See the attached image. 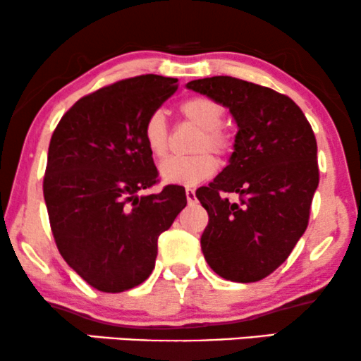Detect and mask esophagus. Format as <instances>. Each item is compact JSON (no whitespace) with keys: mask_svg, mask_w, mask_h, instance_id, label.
<instances>
[{"mask_svg":"<svg viewBox=\"0 0 361 361\" xmlns=\"http://www.w3.org/2000/svg\"><path fill=\"white\" fill-rule=\"evenodd\" d=\"M185 197H188L189 204H195V201H197V199H195V190L192 188L185 189Z\"/></svg>","mask_w":361,"mask_h":361,"instance_id":"1","label":"esophagus"}]
</instances>
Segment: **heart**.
Listing matches in <instances>:
<instances>
[{
	"label": "heart",
	"mask_w": 361,
	"mask_h": 361,
	"mask_svg": "<svg viewBox=\"0 0 361 361\" xmlns=\"http://www.w3.org/2000/svg\"><path fill=\"white\" fill-rule=\"evenodd\" d=\"M182 117L201 128V135L195 139L194 150L197 154L189 157L167 159L160 166V176L169 184L194 185L209 179L216 172V159L209 152L224 157L233 150L234 140L231 133L221 126L224 109L219 102L209 97H192L179 106ZM169 122L162 110H154L145 118L142 127V139L155 159H164L169 152Z\"/></svg>",
	"instance_id": "1"
}]
</instances>
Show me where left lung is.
I'll list each match as a JSON object with an SVG mask.
<instances>
[{
	"label": "left lung",
	"mask_w": 361,
	"mask_h": 361,
	"mask_svg": "<svg viewBox=\"0 0 361 361\" xmlns=\"http://www.w3.org/2000/svg\"><path fill=\"white\" fill-rule=\"evenodd\" d=\"M188 88L228 106L239 127L229 166L195 192L209 214L204 257L221 278L259 281L308 228L319 182L313 128L295 102L268 87L211 77Z\"/></svg>",
	"instance_id": "8db88e82"
}]
</instances>
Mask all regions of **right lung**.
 <instances>
[{
	"label": "right lung",
	"instance_id": "add662e5",
	"mask_svg": "<svg viewBox=\"0 0 361 361\" xmlns=\"http://www.w3.org/2000/svg\"><path fill=\"white\" fill-rule=\"evenodd\" d=\"M177 78L140 75L82 97L48 147L43 195L56 247L99 291L139 286L152 273L159 235L185 207V190L159 182L142 139L145 118L177 90Z\"/></svg>",
	"mask_w": 361,
	"mask_h": 361
}]
</instances>
